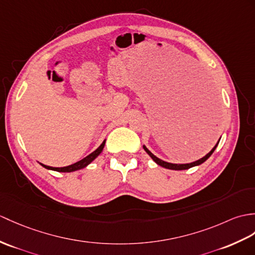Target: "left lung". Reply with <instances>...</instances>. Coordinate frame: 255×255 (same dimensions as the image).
Wrapping results in <instances>:
<instances>
[{"label": "left lung", "mask_w": 255, "mask_h": 255, "mask_svg": "<svg viewBox=\"0 0 255 255\" xmlns=\"http://www.w3.org/2000/svg\"><path fill=\"white\" fill-rule=\"evenodd\" d=\"M220 140H221V139H220ZM220 140L217 141V143L215 144V146L213 147V149H212L205 156H203L202 158L198 159V161L192 162V163H188V164H175V163L165 162V161H163V159L158 158L157 156H155L154 154H153V153H152L151 151H149V149H147V147H146L145 145H143V149H144V151L147 153V154H149V155L151 156V158L153 159V161H154L157 165H159V166H162V167H164V168H167V169H173V170H183V169H189V168H191V167L198 166V165H201L202 163H204V162L206 161V159H208V158L213 154V152L215 151L216 146L218 145V142H220Z\"/></svg>", "instance_id": "1"}]
</instances>
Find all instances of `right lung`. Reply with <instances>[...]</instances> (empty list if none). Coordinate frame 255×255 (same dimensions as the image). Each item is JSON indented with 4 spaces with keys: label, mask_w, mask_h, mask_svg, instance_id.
I'll use <instances>...</instances> for the list:
<instances>
[{
    "label": "right lung",
    "mask_w": 255,
    "mask_h": 255,
    "mask_svg": "<svg viewBox=\"0 0 255 255\" xmlns=\"http://www.w3.org/2000/svg\"><path fill=\"white\" fill-rule=\"evenodd\" d=\"M105 141H106V140H104V141L102 142V143H101V145L98 147V149H97L96 151H93V152L90 153V154H89L88 156H86V157H84L82 159H80L79 162H77V163H75V164L69 165V166H65V167H51V166H46V165H44V164H41V163H40V164L42 165V166H43L44 168H46V169L55 170V171H61V173H70V171H76V170L82 169V168L87 167L89 164H90L91 162H93L94 159H96V158L101 154V152H102L103 149H104Z\"/></svg>",
    "instance_id": "obj_1"
}]
</instances>
